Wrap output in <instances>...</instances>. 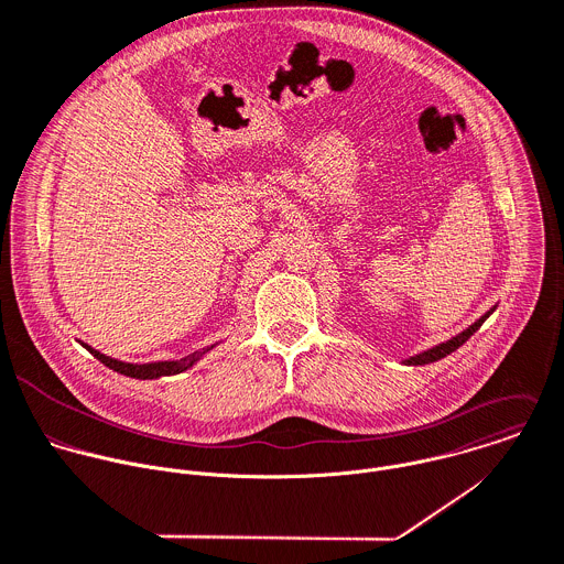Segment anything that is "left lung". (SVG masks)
<instances>
[{
	"label": "left lung",
	"mask_w": 564,
	"mask_h": 564,
	"mask_svg": "<svg viewBox=\"0 0 564 564\" xmlns=\"http://www.w3.org/2000/svg\"><path fill=\"white\" fill-rule=\"evenodd\" d=\"M499 305H492L481 318H477L473 325H468L464 332H459L457 336H453V338H448V340H444V343H440V345H433V347H429V349H424V351H420V354H415V356H409V358H404L402 360V365H409V367H420V365H431V362H437V360H442V358H446V356H451L453 351H457L492 314H495V310H497Z\"/></svg>",
	"instance_id": "obj_1"
}]
</instances>
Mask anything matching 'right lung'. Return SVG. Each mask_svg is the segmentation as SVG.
I'll return each instance as SVG.
<instances>
[{"label":"right lung","mask_w":564,"mask_h":564,"mask_svg":"<svg viewBox=\"0 0 564 564\" xmlns=\"http://www.w3.org/2000/svg\"><path fill=\"white\" fill-rule=\"evenodd\" d=\"M96 360H100L105 367L127 376V378H135V380H158V378H164V376H177V373H184L188 371L193 365H197L210 349H215L217 345H210V347H204L199 351H193L191 356L186 358H180V360H158V362H122V360H116L111 356H105L100 351H96L94 347H89L87 343H80Z\"/></svg>","instance_id":"right-lung-1"}]
</instances>
